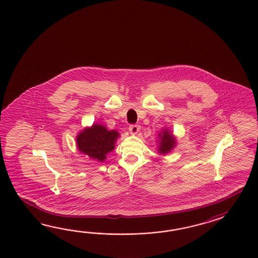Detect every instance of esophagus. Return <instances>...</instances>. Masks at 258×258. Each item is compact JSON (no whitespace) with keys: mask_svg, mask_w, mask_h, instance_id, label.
Here are the masks:
<instances>
[{"mask_svg":"<svg viewBox=\"0 0 258 258\" xmlns=\"http://www.w3.org/2000/svg\"><path fill=\"white\" fill-rule=\"evenodd\" d=\"M128 130H130V133H132V134H136V133L139 132L140 126L138 125H131L130 127H128Z\"/></svg>","mask_w":258,"mask_h":258,"instance_id":"1","label":"esophagus"}]
</instances>
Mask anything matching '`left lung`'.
<instances>
[{
	"label": "left lung",
	"mask_w": 258,
	"mask_h": 258,
	"mask_svg": "<svg viewBox=\"0 0 258 258\" xmlns=\"http://www.w3.org/2000/svg\"><path fill=\"white\" fill-rule=\"evenodd\" d=\"M158 138L159 140L157 142L159 146L157 148V150L160 155H166L177 145L176 137L168 128H163L160 133H158Z\"/></svg>",
	"instance_id": "1"
}]
</instances>
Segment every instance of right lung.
Returning a JSON list of instances; mask_svg holds the SVG:
<instances>
[{"label": "right lung", "instance_id": "add662e5", "mask_svg": "<svg viewBox=\"0 0 258 258\" xmlns=\"http://www.w3.org/2000/svg\"><path fill=\"white\" fill-rule=\"evenodd\" d=\"M120 134L115 130L109 131L101 124H93L84 127L77 135V147L80 153H83L91 159L104 162L107 154L114 148Z\"/></svg>", "mask_w": 258, "mask_h": 258}]
</instances>
